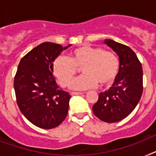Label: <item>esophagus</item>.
Here are the masks:
<instances>
[{"label": "esophagus", "instance_id": "1", "mask_svg": "<svg viewBox=\"0 0 156 156\" xmlns=\"http://www.w3.org/2000/svg\"><path fill=\"white\" fill-rule=\"evenodd\" d=\"M81 94H83V92H71V95H72V96H74V95H81Z\"/></svg>", "mask_w": 156, "mask_h": 156}]
</instances>
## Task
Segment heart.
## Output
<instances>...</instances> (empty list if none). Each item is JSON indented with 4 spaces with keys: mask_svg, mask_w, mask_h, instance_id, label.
Here are the masks:
<instances>
[{
    "mask_svg": "<svg viewBox=\"0 0 156 156\" xmlns=\"http://www.w3.org/2000/svg\"><path fill=\"white\" fill-rule=\"evenodd\" d=\"M80 68L83 75L71 83L73 89L92 88L98 83L104 87L110 85L115 80L119 60L114 52L105 51L102 48L81 46L71 51L68 58H56L52 64V73L60 85L66 87Z\"/></svg>",
    "mask_w": 156,
    "mask_h": 156,
    "instance_id": "heart-1",
    "label": "heart"
}]
</instances>
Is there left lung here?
Wrapping results in <instances>:
<instances>
[{"instance_id": "1", "label": "left lung", "mask_w": 156, "mask_h": 156, "mask_svg": "<svg viewBox=\"0 0 156 156\" xmlns=\"http://www.w3.org/2000/svg\"><path fill=\"white\" fill-rule=\"evenodd\" d=\"M105 44L119 56V73L109 90L99 95L92 111L102 121L115 123L126 118L138 104L144 89L143 69L136 54L128 46L112 40H106Z\"/></svg>"}]
</instances>
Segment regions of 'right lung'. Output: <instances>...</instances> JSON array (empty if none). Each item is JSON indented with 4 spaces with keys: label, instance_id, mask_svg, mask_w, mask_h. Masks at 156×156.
I'll return each instance as SVG.
<instances>
[{
    "label": "right lung",
    "instance_id": "obj_1",
    "mask_svg": "<svg viewBox=\"0 0 156 156\" xmlns=\"http://www.w3.org/2000/svg\"><path fill=\"white\" fill-rule=\"evenodd\" d=\"M70 46V45H69ZM60 44L44 42L20 60L14 77L17 105L29 121L51 129L64 121L71 96L60 89L52 75V64L63 50Z\"/></svg>",
    "mask_w": 156,
    "mask_h": 156
}]
</instances>
